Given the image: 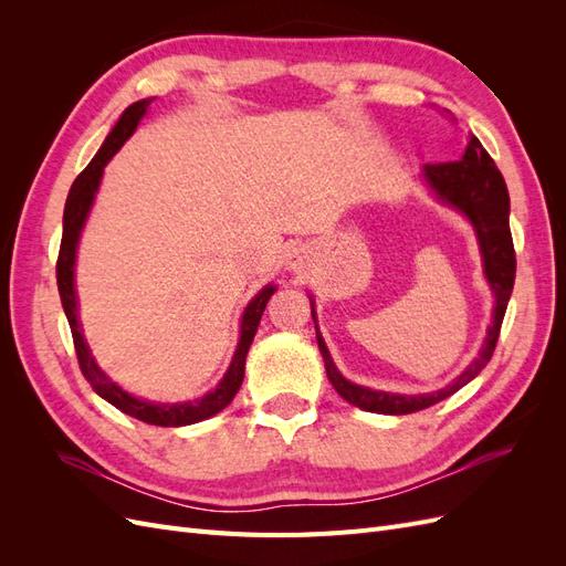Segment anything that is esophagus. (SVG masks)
Here are the masks:
<instances>
[{
  "label": "esophagus",
  "mask_w": 566,
  "mask_h": 566,
  "mask_svg": "<svg viewBox=\"0 0 566 566\" xmlns=\"http://www.w3.org/2000/svg\"><path fill=\"white\" fill-rule=\"evenodd\" d=\"M306 262H310V256H306V252H304L302 248H295V250H290V252H287V262H285V266H287L290 271L300 273V271H304V269H306Z\"/></svg>",
  "instance_id": "34e87169"
}]
</instances>
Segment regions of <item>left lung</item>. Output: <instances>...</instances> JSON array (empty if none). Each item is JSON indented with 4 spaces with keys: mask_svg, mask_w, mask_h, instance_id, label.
Wrapping results in <instances>:
<instances>
[{
    "mask_svg": "<svg viewBox=\"0 0 566 566\" xmlns=\"http://www.w3.org/2000/svg\"><path fill=\"white\" fill-rule=\"evenodd\" d=\"M420 177L439 202L458 210L474 229L479 254H482L484 279L489 281L493 300H495L491 325L486 331L484 345L479 349V356L472 358V364L447 387H441L437 391H427V394H394V391H380V389H370L364 385L349 382L333 364V356L328 347H325L323 335L316 325V339L325 361V373H328V380L333 382L335 391L342 399L358 406L361 410H368V413H385V416L416 413V410L430 408L443 399H449L451 394H455L460 387H465L470 380H474L476 375L482 373V368L491 361L495 342H499L507 302L512 295V285H515L517 260H515V248H512V233H510L507 186L503 175L499 172V167H495V163L491 160L484 146L479 144L476 136H470V142L465 150L458 156V160L424 165ZM314 306L316 304L312 302V316L316 321Z\"/></svg>",
    "mask_w": 566,
    "mask_h": 566,
    "instance_id": "1",
    "label": "left lung"
}]
</instances>
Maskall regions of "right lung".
Instances as JSON below:
<instances>
[{
    "mask_svg": "<svg viewBox=\"0 0 566 566\" xmlns=\"http://www.w3.org/2000/svg\"><path fill=\"white\" fill-rule=\"evenodd\" d=\"M150 101L153 98H142V101H136V104H132L129 108H125V113L119 115L115 127L108 132L106 142L101 144L94 160L84 167V172L73 181L71 193H67V200H65V210H63V238H61V250H59V262H56V281H59V295H61L63 312L67 316V323H71V333H73L82 375L87 378V382L94 387L98 397L106 399L117 410H123V413L142 420V422L158 424V427H184V424H193V422L217 416L219 410H224L233 401L235 391L243 385L245 358H248V349L254 339L256 325H260V321H262L269 297L276 293V285H264L260 293H256L248 302L243 318H241V337H238V345H235V352H233L231 364L224 373V378L219 380V385L212 391L202 394V397H198L193 401L158 403V401L134 397V394H129L127 389L113 382L108 375L101 370V366L96 364V358L87 345V339H84L80 312H77V293H75L77 245H80L82 229H84V224H87V217H90V210L94 205L96 191L101 186V177H104V167L134 134L136 125H139L142 117L146 115Z\"/></svg>",
    "mask_w": 566,
    "mask_h": 566,
    "instance_id": "1",
    "label": "right lung"
}]
</instances>
